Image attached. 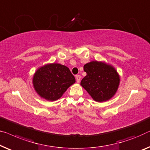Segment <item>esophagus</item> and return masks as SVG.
Here are the masks:
<instances>
[{
	"label": "esophagus",
	"mask_w": 150,
	"mask_h": 150,
	"mask_svg": "<svg viewBox=\"0 0 150 150\" xmlns=\"http://www.w3.org/2000/svg\"><path fill=\"white\" fill-rule=\"evenodd\" d=\"M80 75H76V81L77 82H80Z\"/></svg>",
	"instance_id": "obj_1"
}]
</instances>
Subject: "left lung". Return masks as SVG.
Masks as SVG:
<instances>
[{
  "label": "left lung",
  "instance_id": "8db88e82",
  "mask_svg": "<svg viewBox=\"0 0 150 150\" xmlns=\"http://www.w3.org/2000/svg\"><path fill=\"white\" fill-rule=\"evenodd\" d=\"M86 76L80 84L95 101L109 100L115 95L120 83L116 70L110 65L93 61L84 66Z\"/></svg>",
  "mask_w": 150,
  "mask_h": 150
}]
</instances>
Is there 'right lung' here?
Returning <instances> with one entry per match:
<instances>
[{
	"instance_id": "1",
	"label": "right lung",
	"mask_w": 150,
	"mask_h": 150,
	"mask_svg": "<svg viewBox=\"0 0 150 150\" xmlns=\"http://www.w3.org/2000/svg\"><path fill=\"white\" fill-rule=\"evenodd\" d=\"M75 82V78L68 67L59 64L41 67L33 77L35 91L41 97L49 101L59 99Z\"/></svg>"
}]
</instances>
